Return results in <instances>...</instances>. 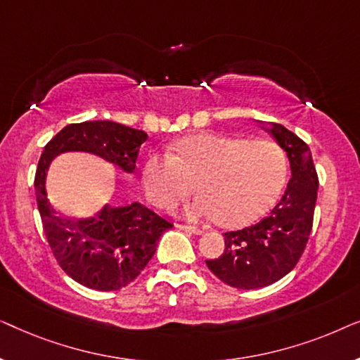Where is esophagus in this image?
Instances as JSON below:
<instances>
[{"label":"esophagus","instance_id":"34e87169","mask_svg":"<svg viewBox=\"0 0 360 360\" xmlns=\"http://www.w3.org/2000/svg\"><path fill=\"white\" fill-rule=\"evenodd\" d=\"M176 228L185 231V233H190V234H195V236H200L203 234V229L200 228H195V226H188V224H176Z\"/></svg>","mask_w":360,"mask_h":360}]
</instances>
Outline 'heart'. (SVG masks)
Wrapping results in <instances>:
<instances>
[{
  "instance_id": "b5f03b06",
  "label": "heart",
  "mask_w": 360,
  "mask_h": 360,
  "mask_svg": "<svg viewBox=\"0 0 360 360\" xmlns=\"http://www.w3.org/2000/svg\"><path fill=\"white\" fill-rule=\"evenodd\" d=\"M287 174V154L277 142L201 132L180 139L174 154H152L142 185L152 203L167 206L190 193L196 180L201 195L185 205L186 216L243 228L272 208Z\"/></svg>"
}]
</instances>
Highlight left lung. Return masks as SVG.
<instances>
[{
  "label": "left lung",
  "mask_w": 360,
  "mask_h": 360,
  "mask_svg": "<svg viewBox=\"0 0 360 360\" xmlns=\"http://www.w3.org/2000/svg\"><path fill=\"white\" fill-rule=\"evenodd\" d=\"M262 124L287 152L292 179L267 218L226 233L223 255L206 260L221 282L240 290L267 287L292 272L307 248L318 195V175L307 142L282 124Z\"/></svg>",
  "instance_id": "1"
}]
</instances>
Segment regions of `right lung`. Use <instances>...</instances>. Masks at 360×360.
<instances>
[{"label": "right lung", "instance_id": "1", "mask_svg": "<svg viewBox=\"0 0 360 360\" xmlns=\"http://www.w3.org/2000/svg\"><path fill=\"white\" fill-rule=\"evenodd\" d=\"M147 137V132L115 121H85L65 126L44 147L34 180L44 233L63 272L88 288L112 292L129 285L174 224L137 201L106 203L86 218H63L47 198L49 167L65 152H88L134 174Z\"/></svg>", "mask_w": 360, "mask_h": 360}]
</instances>
